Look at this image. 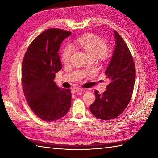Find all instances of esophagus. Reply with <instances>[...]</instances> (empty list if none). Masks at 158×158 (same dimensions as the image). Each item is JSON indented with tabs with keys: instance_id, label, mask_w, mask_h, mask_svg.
<instances>
[{
	"instance_id": "obj_1",
	"label": "esophagus",
	"mask_w": 158,
	"mask_h": 158,
	"mask_svg": "<svg viewBox=\"0 0 158 158\" xmlns=\"http://www.w3.org/2000/svg\"><path fill=\"white\" fill-rule=\"evenodd\" d=\"M83 89L81 88H73L72 89V93L73 94H75L76 92H79L80 91H82Z\"/></svg>"
}]
</instances>
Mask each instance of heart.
Segmentation results:
<instances>
[{"label": "heart", "mask_w": 158, "mask_h": 158, "mask_svg": "<svg viewBox=\"0 0 158 158\" xmlns=\"http://www.w3.org/2000/svg\"><path fill=\"white\" fill-rule=\"evenodd\" d=\"M75 45L79 46L90 58H99L105 60L110 57V53L107 50L106 41L94 35H86L76 40ZM74 49L70 45H66L62 53V60L68 64L73 55Z\"/></svg>", "instance_id": "heart-1"}]
</instances>
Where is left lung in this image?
<instances>
[{"label": "left lung", "instance_id": "1", "mask_svg": "<svg viewBox=\"0 0 158 158\" xmlns=\"http://www.w3.org/2000/svg\"><path fill=\"white\" fill-rule=\"evenodd\" d=\"M115 48L105 70L110 83L101 94L95 90L96 100L89 110L97 118L109 120L117 118L128 105L135 86L136 69L132 54L118 32L113 31Z\"/></svg>", "mask_w": 158, "mask_h": 158}]
</instances>
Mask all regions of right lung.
<instances>
[{"label": "right lung", "instance_id": "obj_1", "mask_svg": "<svg viewBox=\"0 0 158 158\" xmlns=\"http://www.w3.org/2000/svg\"><path fill=\"white\" fill-rule=\"evenodd\" d=\"M70 35L61 29L46 30L31 43L23 57V94L33 113L46 122L60 119L70 108V90L60 88L53 81L56 73L62 69L60 45Z\"/></svg>", "mask_w": 158, "mask_h": 158}]
</instances>
